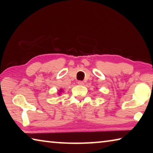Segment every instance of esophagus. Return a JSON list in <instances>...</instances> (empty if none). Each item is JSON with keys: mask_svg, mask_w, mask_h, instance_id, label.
Returning a JSON list of instances; mask_svg holds the SVG:
<instances>
[{"mask_svg": "<svg viewBox=\"0 0 153 153\" xmlns=\"http://www.w3.org/2000/svg\"><path fill=\"white\" fill-rule=\"evenodd\" d=\"M77 84L81 85V86H82V85L84 84V82L83 81H78V82H77Z\"/></svg>", "mask_w": 153, "mask_h": 153, "instance_id": "obj_1", "label": "esophagus"}]
</instances>
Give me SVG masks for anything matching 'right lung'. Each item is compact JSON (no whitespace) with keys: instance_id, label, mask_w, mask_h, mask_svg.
<instances>
[{"instance_id":"right-lung-1","label":"right lung","mask_w":153,"mask_h":153,"mask_svg":"<svg viewBox=\"0 0 153 153\" xmlns=\"http://www.w3.org/2000/svg\"><path fill=\"white\" fill-rule=\"evenodd\" d=\"M63 90H62V89H60V90H59V92H58V94H59V95L61 94V92H63Z\"/></svg>"}]
</instances>
